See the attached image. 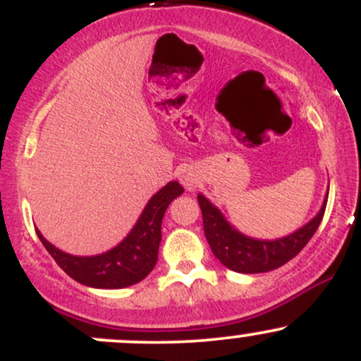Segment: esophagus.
<instances>
[{"instance_id": "esophagus-1", "label": "esophagus", "mask_w": 361, "mask_h": 361, "mask_svg": "<svg viewBox=\"0 0 361 361\" xmlns=\"http://www.w3.org/2000/svg\"><path fill=\"white\" fill-rule=\"evenodd\" d=\"M178 178H180V181L183 183L186 190H193L195 186H197L198 180H200V178H198L197 169L192 166H185L180 173H178Z\"/></svg>"}]
</instances>
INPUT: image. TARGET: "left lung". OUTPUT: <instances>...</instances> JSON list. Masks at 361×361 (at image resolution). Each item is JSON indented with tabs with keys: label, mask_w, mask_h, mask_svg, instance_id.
<instances>
[{
	"label": "left lung",
	"mask_w": 361,
	"mask_h": 361,
	"mask_svg": "<svg viewBox=\"0 0 361 361\" xmlns=\"http://www.w3.org/2000/svg\"><path fill=\"white\" fill-rule=\"evenodd\" d=\"M329 193V186H327ZM327 193L322 200L321 209L307 224L299 227L283 238L258 239L243 234L224 217V214L215 207L204 193H198V204L204 217L205 238L212 252L224 267L238 273H264L280 268L293 256L302 251L309 243L324 215Z\"/></svg>",
	"instance_id": "8db88e82"
}]
</instances>
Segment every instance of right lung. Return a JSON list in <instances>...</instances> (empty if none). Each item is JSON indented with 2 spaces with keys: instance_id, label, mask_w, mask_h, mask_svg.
Segmentation results:
<instances>
[{
  "instance_id": "obj_1",
  "label": "right lung",
  "mask_w": 361,
  "mask_h": 361,
  "mask_svg": "<svg viewBox=\"0 0 361 361\" xmlns=\"http://www.w3.org/2000/svg\"><path fill=\"white\" fill-rule=\"evenodd\" d=\"M183 192L185 188L178 181L164 185L149 198L126 238L100 255H69L49 243L39 229L35 231L49 255L71 279L93 288H126L146 279L156 267L164 212Z\"/></svg>"
}]
</instances>
